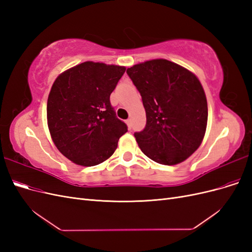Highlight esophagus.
<instances>
[{
	"instance_id": "obj_1",
	"label": "esophagus",
	"mask_w": 252,
	"mask_h": 252,
	"mask_svg": "<svg viewBox=\"0 0 252 252\" xmlns=\"http://www.w3.org/2000/svg\"><path fill=\"white\" fill-rule=\"evenodd\" d=\"M125 122H126V124H127L128 128L130 129V128H131V120H130V119H128V120H126Z\"/></svg>"
}]
</instances>
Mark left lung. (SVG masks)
Returning <instances> with one entry per match:
<instances>
[{
	"label": "left lung",
	"mask_w": 252,
	"mask_h": 252,
	"mask_svg": "<svg viewBox=\"0 0 252 252\" xmlns=\"http://www.w3.org/2000/svg\"><path fill=\"white\" fill-rule=\"evenodd\" d=\"M127 74L146 111V126L134 133L142 152L158 164L184 162L200 147L207 127V100L201 82L165 59L135 64Z\"/></svg>",
	"instance_id": "1"
}]
</instances>
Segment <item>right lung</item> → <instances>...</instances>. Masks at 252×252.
Instances as JSON below:
<instances>
[{
  "mask_svg": "<svg viewBox=\"0 0 252 252\" xmlns=\"http://www.w3.org/2000/svg\"><path fill=\"white\" fill-rule=\"evenodd\" d=\"M126 67L87 61L61 73L47 100L51 139L64 157L90 167L109 158L127 126L110 104Z\"/></svg>",
  "mask_w": 252,
  "mask_h": 252,
  "instance_id": "right-lung-1",
  "label": "right lung"
}]
</instances>
